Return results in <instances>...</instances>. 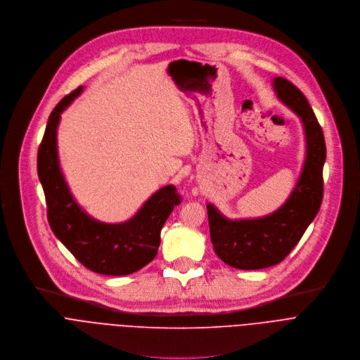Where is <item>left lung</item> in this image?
<instances>
[{"instance_id":"obj_1","label":"left lung","mask_w":360,"mask_h":360,"mask_svg":"<svg viewBox=\"0 0 360 360\" xmlns=\"http://www.w3.org/2000/svg\"><path fill=\"white\" fill-rule=\"evenodd\" d=\"M274 91L282 103L300 116L305 130L307 155L291 195L265 217L230 220L212 204H207L214 251L226 264L238 269H261L279 264L316 217L323 197L326 146L322 127L295 85L278 77L274 78Z\"/></svg>"}]
</instances>
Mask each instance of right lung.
<instances>
[{"label":"right lung","mask_w":360,"mask_h":360,"mask_svg":"<svg viewBox=\"0 0 360 360\" xmlns=\"http://www.w3.org/2000/svg\"><path fill=\"white\" fill-rule=\"evenodd\" d=\"M82 91L79 86L55 106L38 149V177L45 193L48 221L55 237L88 269L103 275H129L156 257L162 227L180 204V195L172 184L162 187L130 220L119 224L101 223L81 208L59 166L56 129L60 113Z\"/></svg>","instance_id":"add662e5"}]
</instances>
